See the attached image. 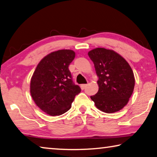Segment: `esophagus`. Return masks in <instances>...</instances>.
I'll use <instances>...</instances> for the list:
<instances>
[{
    "instance_id": "esophagus-1",
    "label": "esophagus",
    "mask_w": 157,
    "mask_h": 157,
    "mask_svg": "<svg viewBox=\"0 0 157 157\" xmlns=\"http://www.w3.org/2000/svg\"><path fill=\"white\" fill-rule=\"evenodd\" d=\"M86 86H87V84H81V85H80V87H81L82 89H85V87H86Z\"/></svg>"
}]
</instances>
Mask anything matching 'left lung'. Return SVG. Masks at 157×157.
Instances as JSON below:
<instances>
[{
  "label": "left lung",
  "instance_id": "8db88e82",
  "mask_svg": "<svg viewBox=\"0 0 157 157\" xmlns=\"http://www.w3.org/2000/svg\"><path fill=\"white\" fill-rule=\"evenodd\" d=\"M98 76V91L91 99L98 110L113 113L127 105L135 86L134 74L127 61L112 49L102 47L88 52Z\"/></svg>",
  "mask_w": 157,
  "mask_h": 157
}]
</instances>
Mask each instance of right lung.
I'll return each mask as SVG.
<instances>
[{
  "mask_svg": "<svg viewBox=\"0 0 157 157\" xmlns=\"http://www.w3.org/2000/svg\"><path fill=\"white\" fill-rule=\"evenodd\" d=\"M75 56L71 49H60L47 54L39 62L31 79L30 92L36 105L51 116H59L71 108L81 91L72 80L68 69Z\"/></svg>",
  "mask_w": 157,
  "mask_h": 157,
  "instance_id": "1",
  "label": "right lung"
}]
</instances>
